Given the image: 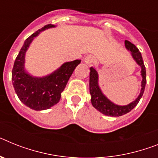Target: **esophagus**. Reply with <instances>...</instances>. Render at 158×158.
<instances>
[{
	"mask_svg": "<svg viewBox=\"0 0 158 158\" xmlns=\"http://www.w3.org/2000/svg\"><path fill=\"white\" fill-rule=\"evenodd\" d=\"M84 63H86V64L87 65H91V63H94V61H95V59H94V58L91 55H88V56L85 57V59H84Z\"/></svg>",
	"mask_w": 158,
	"mask_h": 158,
	"instance_id": "1",
	"label": "esophagus"
}]
</instances>
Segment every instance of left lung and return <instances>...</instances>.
<instances>
[{
    "instance_id": "left-lung-1",
    "label": "left lung",
    "mask_w": 158,
    "mask_h": 158,
    "mask_svg": "<svg viewBox=\"0 0 158 158\" xmlns=\"http://www.w3.org/2000/svg\"><path fill=\"white\" fill-rule=\"evenodd\" d=\"M125 47L128 51H130V54L132 55V59L140 67V75L142 77L141 80V84H140V91L138 96L136 98L134 101L131 102L130 104L127 105H118V104H114L108 99L102 91L101 88L99 85V75L94 67H91L90 68V79H89V90L90 94H91V101L92 106L95 109H97L99 112L103 113L104 115L108 116H120L124 114L128 113L132 110L137 105V104L140 101V98L142 97L143 93L145 88V84H146V71H145V67L143 62L141 54L139 51V50L136 47L135 45L131 43L129 41L125 40L124 42Z\"/></svg>"
}]
</instances>
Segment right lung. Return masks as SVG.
<instances>
[{"label":"right lung","instance_id":"add662e5","mask_svg":"<svg viewBox=\"0 0 158 158\" xmlns=\"http://www.w3.org/2000/svg\"><path fill=\"white\" fill-rule=\"evenodd\" d=\"M54 27V25H46L25 41L12 71V82L16 94L25 105L35 111L49 109L59 103L73 71L81 63L80 59L67 62L51 74L42 77L34 76L26 71V54L33 40L41 32Z\"/></svg>","mask_w":158,"mask_h":158}]
</instances>
